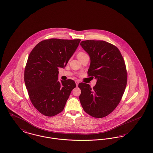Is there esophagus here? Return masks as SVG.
<instances>
[{
    "label": "esophagus",
    "mask_w": 153,
    "mask_h": 153,
    "mask_svg": "<svg viewBox=\"0 0 153 153\" xmlns=\"http://www.w3.org/2000/svg\"><path fill=\"white\" fill-rule=\"evenodd\" d=\"M75 82H76V85H77V86H78V84H79V80H76V81H75Z\"/></svg>",
    "instance_id": "esophagus-1"
}]
</instances>
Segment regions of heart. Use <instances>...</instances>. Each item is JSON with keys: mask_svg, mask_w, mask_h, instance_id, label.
I'll use <instances>...</instances> for the list:
<instances>
[{"mask_svg": "<svg viewBox=\"0 0 153 153\" xmlns=\"http://www.w3.org/2000/svg\"><path fill=\"white\" fill-rule=\"evenodd\" d=\"M87 54L86 53H85L84 52H82V51H80L78 54H77V58L78 59L80 60V59H81L82 57H84L85 55H86Z\"/></svg>", "mask_w": 153, "mask_h": 153, "instance_id": "b5f03b06", "label": "heart"}]
</instances>
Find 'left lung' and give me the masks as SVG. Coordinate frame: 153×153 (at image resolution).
<instances>
[{
	"label": "left lung",
	"instance_id": "8db88e82",
	"mask_svg": "<svg viewBox=\"0 0 153 153\" xmlns=\"http://www.w3.org/2000/svg\"><path fill=\"white\" fill-rule=\"evenodd\" d=\"M80 45L90 55L88 76L97 80L93 88L86 83H79L81 106L92 117H106L116 108L125 91V61L117 47L105 41L85 40Z\"/></svg>",
	"mask_w": 153,
	"mask_h": 153
}]
</instances>
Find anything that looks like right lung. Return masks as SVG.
<instances>
[{
    "mask_svg": "<svg viewBox=\"0 0 153 153\" xmlns=\"http://www.w3.org/2000/svg\"><path fill=\"white\" fill-rule=\"evenodd\" d=\"M80 39H50L39 42L27 58L24 81L30 100L42 114L53 117L65 108L75 82L58 80L59 68H64Z\"/></svg>",
    "mask_w": 153,
    "mask_h": 153,
    "instance_id": "obj_1",
    "label": "right lung"
}]
</instances>
